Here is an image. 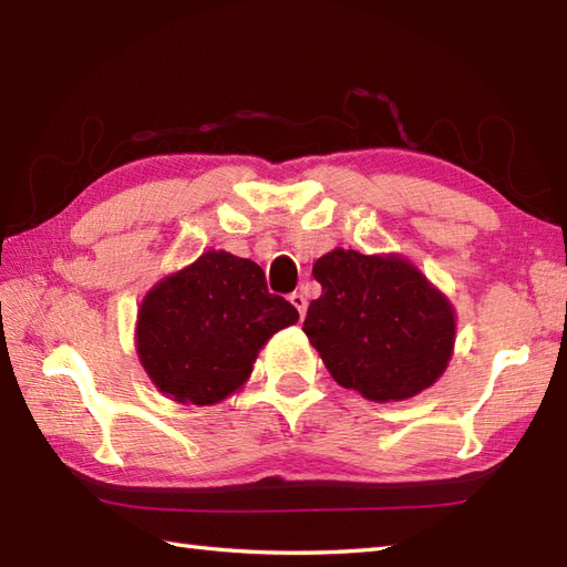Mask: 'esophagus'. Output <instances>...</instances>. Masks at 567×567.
<instances>
[{
  "label": "esophagus",
  "mask_w": 567,
  "mask_h": 567,
  "mask_svg": "<svg viewBox=\"0 0 567 567\" xmlns=\"http://www.w3.org/2000/svg\"><path fill=\"white\" fill-rule=\"evenodd\" d=\"M290 302L299 311V319H305V315H307V297L302 292H292L290 295Z\"/></svg>",
  "instance_id": "1"
}]
</instances>
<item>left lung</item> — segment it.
Listing matches in <instances>:
<instances>
[{"mask_svg":"<svg viewBox=\"0 0 567 567\" xmlns=\"http://www.w3.org/2000/svg\"><path fill=\"white\" fill-rule=\"evenodd\" d=\"M311 272L321 297L309 305L302 331L341 388L370 402H402L443 375L455 309L414 262L333 248Z\"/></svg>","mask_w":567,"mask_h":567,"instance_id":"1","label":"left lung"}]
</instances>
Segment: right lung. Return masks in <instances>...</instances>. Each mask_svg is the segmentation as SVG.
<instances>
[{
    "instance_id": "add662e5",
    "label": "right lung",
    "mask_w": 567,
    "mask_h": 567,
    "mask_svg": "<svg viewBox=\"0 0 567 567\" xmlns=\"http://www.w3.org/2000/svg\"><path fill=\"white\" fill-rule=\"evenodd\" d=\"M297 319L258 262L207 250L143 297L136 353L167 400L209 406L244 388L260 348Z\"/></svg>"
}]
</instances>
